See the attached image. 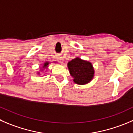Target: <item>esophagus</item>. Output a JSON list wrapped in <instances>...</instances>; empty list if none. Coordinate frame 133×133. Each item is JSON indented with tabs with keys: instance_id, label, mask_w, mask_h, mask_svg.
<instances>
[{
	"instance_id": "obj_1",
	"label": "esophagus",
	"mask_w": 133,
	"mask_h": 133,
	"mask_svg": "<svg viewBox=\"0 0 133 133\" xmlns=\"http://www.w3.org/2000/svg\"><path fill=\"white\" fill-rule=\"evenodd\" d=\"M57 61L60 63H63V59L62 58V57L61 56H58L57 57Z\"/></svg>"
}]
</instances>
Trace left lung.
<instances>
[{
	"mask_svg": "<svg viewBox=\"0 0 133 133\" xmlns=\"http://www.w3.org/2000/svg\"><path fill=\"white\" fill-rule=\"evenodd\" d=\"M68 67L74 78V82L77 84H86L93 79L94 70L89 62L77 57L69 62Z\"/></svg>",
	"mask_w": 133,
	"mask_h": 133,
	"instance_id": "left-lung-1",
	"label": "left lung"
}]
</instances>
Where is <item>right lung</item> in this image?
<instances>
[{"instance_id": "add662e5", "label": "right lung", "mask_w": 133, "mask_h": 133, "mask_svg": "<svg viewBox=\"0 0 133 133\" xmlns=\"http://www.w3.org/2000/svg\"><path fill=\"white\" fill-rule=\"evenodd\" d=\"M48 64H49V63H48V62H46V63H44V66H43V67H44V68H45V67H46V66H47L48 65Z\"/></svg>"}]
</instances>
